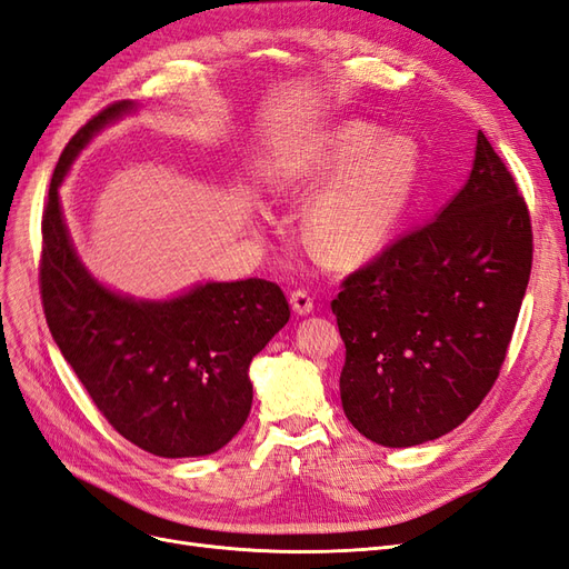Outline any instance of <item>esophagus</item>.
<instances>
[{"mask_svg":"<svg viewBox=\"0 0 569 569\" xmlns=\"http://www.w3.org/2000/svg\"><path fill=\"white\" fill-rule=\"evenodd\" d=\"M289 301H291V308H295L297 316H308L313 311V297H311V291H308V289L291 291Z\"/></svg>","mask_w":569,"mask_h":569,"instance_id":"34e87169","label":"esophagus"}]
</instances>
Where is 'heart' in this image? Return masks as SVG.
I'll list each match as a JSON object with an SVG mask.
<instances>
[{"label":"heart","instance_id":"heart-1","mask_svg":"<svg viewBox=\"0 0 569 569\" xmlns=\"http://www.w3.org/2000/svg\"><path fill=\"white\" fill-rule=\"evenodd\" d=\"M420 178V151L408 137L351 118L297 147L274 168L278 189L322 192L308 206L306 234L337 266L380 253L399 232Z\"/></svg>","mask_w":569,"mask_h":569}]
</instances>
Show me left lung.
I'll list each match as a JSON object with an SVG mask.
<instances>
[{
    "mask_svg": "<svg viewBox=\"0 0 569 569\" xmlns=\"http://www.w3.org/2000/svg\"><path fill=\"white\" fill-rule=\"evenodd\" d=\"M531 220L485 132L470 180L427 226L351 272L332 301L339 391L366 439L406 449L456 429L506 360L531 272Z\"/></svg>",
    "mask_w": 569,
    "mask_h": 569,
    "instance_id": "8db88e82",
    "label": "left lung"
}]
</instances>
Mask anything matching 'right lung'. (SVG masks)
<instances>
[{"label":"right lung","instance_id":"add662e5","mask_svg":"<svg viewBox=\"0 0 569 569\" xmlns=\"http://www.w3.org/2000/svg\"><path fill=\"white\" fill-rule=\"evenodd\" d=\"M132 101L99 111L66 144L42 213L40 295L49 332L120 437L161 458L222 449L249 418L253 356L289 320L268 280L206 282L170 301H134L84 270L59 187L90 137Z\"/></svg>","mask_w":569,"mask_h":569}]
</instances>
